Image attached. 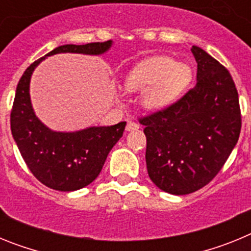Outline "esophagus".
<instances>
[{
	"label": "esophagus",
	"mask_w": 251,
	"mask_h": 251,
	"mask_svg": "<svg viewBox=\"0 0 251 251\" xmlns=\"http://www.w3.org/2000/svg\"><path fill=\"white\" fill-rule=\"evenodd\" d=\"M139 128V124H137L136 122H132V121H128L127 126H126V130L128 132H132V130H137Z\"/></svg>",
	"instance_id": "1"
}]
</instances>
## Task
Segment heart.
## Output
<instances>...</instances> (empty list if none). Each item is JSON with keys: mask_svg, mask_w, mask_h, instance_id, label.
I'll use <instances>...</instances> for the list:
<instances>
[{"mask_svg": "<svg viewBox=\"0 0 251 251\" xmlns=\"http://www.w3.org/2000/svg\"><path fill=\"white\" fill-rule=\"evenodd\" d=\"M191 69L166 56L150 57L128 73L124 85L129 92L142 93V104L159 110L176 100L191 81Z\"/></svg>", "mask_w": 251, "mask_h": 251, "instance_id": "1", "label": "heart"}]
</instances>
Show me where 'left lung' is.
Wrapping results in <instances>:
<instances>
[{
  "label": "left lung",
  "instance_id": "8db88e82",
  "mask_svg": "<svg viewBox=\"0 0 251 251\" xmlns=\"http://www.w3.org/2000/svg\"><path fill=\"white\" fill-rule=\"evenodd\" d=\"M197 83L143 118L148 176L162 191L187 195L212 181L238 143L241 113L229 70L197 46Z\"/></svg>",
  "mask_w": 251,
  "mask_h": 251
}]
</instances>
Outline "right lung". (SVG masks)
Wrapping results in <instances>:
<instances>
[{
	"label": "right lung",
	"instance_id": "right-lung-1",
	"mask_svg": "<svg viewBox=\"0 0 251 251\" xmlns=\"http://www.w3.org/2000/svg\"><path fill=\"white\" fill-rule=\"evenodd\" d=\"M112 41L63 45L37 59L22 74L11 110V132L22 158L40 182L57 191H75L100 174L108 153L122 138L126 122L110 127H90L79 132H54L35 115L30 100L31 74L46 56L60 52L100 55Z\"/></svg>",
	"mask_w": 251,
	"mask_h": 251
}]
</instances>
